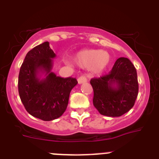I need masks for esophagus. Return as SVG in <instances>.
Returning <instances> with one entry per match:
<instances>
[{"mask_svg":"<svg viewBox=\"0 0 159 159\" xmlns=\"http://www.w3.org/2000/svg\"><path fill=\"white\" fill-rule=\"evenodd\" d=\"M78 82L79 84L87 82V78H86L85 76H81L80 78H78Z\"/></svg>","mask_w":159,"mask_h":159,"instance_id":"1","label":"esophagus"}]
</instances>
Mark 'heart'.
Listing matches in <instances>:
<instances>
[{
  "label": "heart",
  "mask_w": 159,
  "mask_h": 159,
  "mask_svg": "<svg viewBox=\"0 0 159 159\" xmlns=\"http://www.w3.org/2000/svg\"><path fill=\"white\" fill-rule=\"evenodd\" d=\"M74 61L81 68H89L94 73L100 74L108 67L111 57L105 51L84 49L74 55Z\"/></svg>",
  "instance_id": "heart-1"
}]
</instances>
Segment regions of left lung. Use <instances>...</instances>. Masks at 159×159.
Here are the masks:
<instances>
[{"label":"left lung","instance_id":"obj_1","mask_svg":"<svg viewBox=\"0 0 159 159\" xmlns=\"http://www.w3.org/2000/svg\"><path fill=\"white\" fill-rule=\"evenodd\" d=\"M93 105L101 115L119 117L134 106L139 93L137 71L129 59L119 57L108 75L90 81Z\"/></svg>","mask_w":159,"mask_h":159}]
</instances>
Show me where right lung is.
Returning a JSON list of instances; mask_svg holds the SVG:
<instances>
[{
    "label": "right lung",
    "instance_id": "1",
    "mask_svg": "<svg viewBox=\"0 0 159 159\" xmlns=\"http://www.w3.org/2000/svg\"><path fill=\"white\" fill-rule=\"evenodd\" d=\"M56 57L48 41L28 51L20 68L18 91L27 111L43 121L63 115L70 92L78 84L75 78H63L51 71Z\"/></svg>",
    "mask_w": 159,
    "mask_h": 159
}]
</instances>
